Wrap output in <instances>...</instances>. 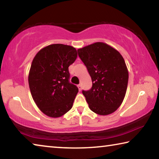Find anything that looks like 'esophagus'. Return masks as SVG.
I'll return each instance as SVG.
<instances>
[{"mask_svg":"<svg viewBox=\"0 0 159 159\" xmlns=\"http://www.w3.org/2000/svg\"><path fill=\"white\" fill-rule=\"evenodd\" d=\"M78 88H79V90L80 91L82 89V86H81V84H79L78 85Z\"/></svg>","mask_w":159,"mask_h":159,"instance_id":"1","label":"esophagus"}]
</instances>
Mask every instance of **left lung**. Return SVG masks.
<instances>
[{"label":"left lung","mask_w":159,"mask_h":159,"mask_svg":"<svg viewBox=\"0 0 159 159\" xmlns=\"http://www.w3.org/2000/svg\"><path fill=\"white\" fill-rule=\"evenodd\" d=\"M80 60L92 79L89 90H83L89 108L99 115H108L120 106L125 98L128 71L118 51L98 42L78 49Z\"/></svg>","instance_id":"obj_1"}]
</instances>
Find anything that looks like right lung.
I'll use <instances>...</instances> for the list:
<instances>
[{"label": "right lung", "instance_id": "right-lung-1", "mask_svg": "<svg viewBox=\"0 0 159 159\" xmlns=\"http://www.w3.org/2000/svg\"><path fill=\"white\" fill-rule=\"evenodd\" d=\"M76 57L74 47L52 44L42 48L32 61L29 88L37 107L48 116L60 117L72 108L79 89L69 82V66Z\"/></svg>", "mask_w": 159, "mask_h": 159}]
</instances>
